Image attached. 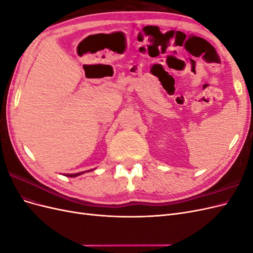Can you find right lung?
Segmentation results:
<instances>
[{
  "instance_id": "right-lung-1",
  "label": "right lung",
  "mask_w": 253,
  "mask_h": 253,
  "mask_svg": "<svg viewBox=\"0 0 253 253\" xmlns=\"http://www.w3.org/2000/svg\"><path fill=\"white\" fill-rule=\"evenodd\" d=\"M90 171V170H89ZM89 171H84V172H89ZM93 171V170H91ZM84 172H80V173H75V174H65V176H68V177H76V176H79L81 174H83Z\"/></svg>"
}]
</instances>
